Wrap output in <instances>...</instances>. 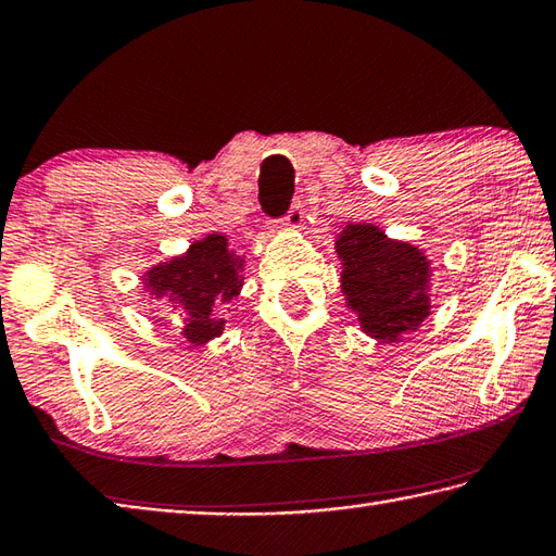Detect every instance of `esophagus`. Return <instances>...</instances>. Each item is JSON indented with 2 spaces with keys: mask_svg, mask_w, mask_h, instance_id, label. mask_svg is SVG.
<instances>
[{
  "mask_svg": "<svg viewBox=\"0 0 556 556\" xmlns=\"http://www.w3.org/2000/svg\"><path fill=\"white\" fill-rule=\"evenodd\" d=\"M301 224H304V204L296 201V204H291V208L287 211V216L281 218V228L296 230V228H301Z\"/></svg>",
  "mask_w": 556,
  "mask_h": 556,
  "instance_id": "esophagus-1",
  "label": "esophagus"
}]
</instances>
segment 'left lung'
I'll return each mask as SVG.
<instances>
[{"instance_id": "obj_1", "label": "left lung", "mask_w": 556, "mask_h": 556, "mask_svg": "<svg viewBox=\"0 0 556 556\" xmlns=\"http://www.w3.org/2000/svg\"><path fill=\"white\" fill-rule=\"evenodd\" d=\"M342 294L367 336L396 342L430 316V262L418 248L391 240L371 224L338 236Z\"/></svg>"}]
</instances>
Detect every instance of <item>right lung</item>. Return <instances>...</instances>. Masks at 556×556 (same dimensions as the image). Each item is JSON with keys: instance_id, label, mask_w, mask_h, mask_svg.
Instances as JSON below:
<instances>
[{"instance_id": "1", "label": "right lung", "mask_w": 556, "mask_h": 556, "mask_svg": "<svg viewBox=\"0 0 556 556\" xmlns=\"http://www.w3.org/2000/svg\"><path fill=\"white\" fill-rule=\"evenodd\" d=\"M243 257L228 248V238L211 233L185 255L160 262L146 275V287L157 299L185 308V338L191 345L218 338L226 326V306L243 287Z\"/></svg>"}]
</instances>
